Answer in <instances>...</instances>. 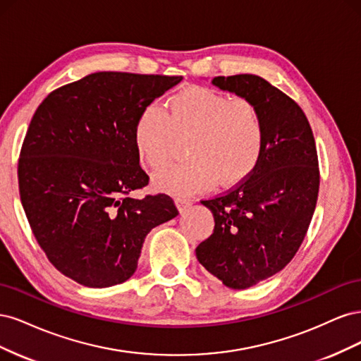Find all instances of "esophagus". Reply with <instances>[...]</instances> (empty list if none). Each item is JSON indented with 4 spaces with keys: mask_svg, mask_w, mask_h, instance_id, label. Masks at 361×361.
Wrapping results in <instances>:
<instances>
[{
    "mask_svg": "<svg viewBox=\"0 0 361 361\" xmlns=\"http://www.w3.org/2000/svg\"><path fill=\"white\" fill-rule=\"evenodd\" d=\"M178 204H179V209L183 211V209H187L188 206L192 204V200L188 199V197H182V195H179V197H178Z\"/></svg>",
    "mask_w": 361,
    "mask_h": 361,
    "instance_id": "obj_1",
    "label": "esophagus"
}]
</instances>
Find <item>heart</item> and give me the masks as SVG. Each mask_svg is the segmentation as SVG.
Listing matches in <instances>:
<instances>
[{"mask_svg":"<svg viewBox=\"0 0 361 361\" xmlns=\"http://www.w3.org/2000/svg\"><path fill=\"white\" fill-rule=\"evenodd\" d=\"M191 137L187 162L157 176L158 187L192 194L212 187H232L255 171L265 149L267 130L260 108L247 97H235L202 85L173 94L167 110L149 104L140 111L133 143L146 167L158 171L173 155L174 140Z\"/></svg>","mask_w":361,"mask_h":361,"instance_id":"b5f03b06","label":"heart"}]
</instances>
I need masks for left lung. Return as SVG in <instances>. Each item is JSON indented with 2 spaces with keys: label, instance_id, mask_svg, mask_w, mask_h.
<instances>
[{
  "label": "left lung",
  "instance_id": "1",
  "mask_svg": "<svg viewBox=\"0 0 361 361\" xmlns=\"http://www.w3.org/2000/svg\"><path fill=\"white\" fill-rule=\"evenodd\" d=\"M212 84L253 101L265 122V149L255 171L202 200L215 227L195 248L223 285L247 289L285 268L307 233L319 192L318 152L301 106L277 87L250 73L215 76Z\"/></svg>",
  "mask_w": 361,
  "mask_h": 361
}]
</instances>
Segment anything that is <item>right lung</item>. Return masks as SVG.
I'll return each instance as SVG.
<instances>
[{"mask_svg": "<svg viewBox=\"0 0 361 361\" xmlns=\"http://www.w3.org/2000/svg\"><path fill=\"white\" fill-rule=\"evenodd\" d=\"M182 76L96 72L51 92L32 116L18 161L19 195L40 248L61 274L108 288L137 269L146 235L176 216L149 183L134 123Z\"/></svg>", "mask_w": 361, "mask_h": 361, "instance_id": "1", "label": "right lung"}]
</instances>
